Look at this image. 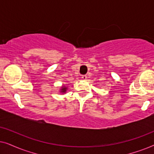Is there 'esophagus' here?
Wrapping results in <instances>:
<instances>
[{
	"instance_id": "34e87169",
	"label": "esophagus",
	"mask_w": 154,
	"mask_h": 154,
	"mask_svg": "<svg viewBox=\"0 0 154 154\" xmlns=\"http://www.w3.org/2000/svg\"><path fill=\"white\" fill-rule=\"evenodd\" d=\"M81 78H82V79H83V80H85L86 79H87V75H81Z\"/></svg>"
}]
</instances>
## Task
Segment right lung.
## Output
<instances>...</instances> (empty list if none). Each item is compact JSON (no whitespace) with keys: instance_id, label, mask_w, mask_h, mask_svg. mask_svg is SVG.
I'll list each match as a JSON object with an SVG mask.
<instances>
[{"instance_id":"1","label":"right lung","mask_w":154,"mask_h":154,"mask_svg":"<svg viewBox=\"0 0 154 154\" xmlns=\"http://www.w3.org/2000/svg\"><path fill=\"white\" fill-rule=\"evenodd\" d=\"M67 90V88L65 87V86H63V87L62 88V89H61V92H63V93H64V92H66Z\"/></svg>"}]
</instances>
